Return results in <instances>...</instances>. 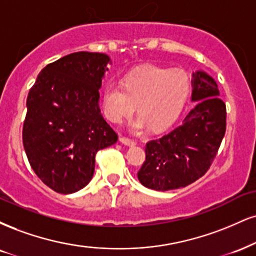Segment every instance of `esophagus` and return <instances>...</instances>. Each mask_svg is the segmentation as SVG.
<instances>
[{
    "mask_svg": "<svg viewBox=\"0 0 256 256\" xmlns=\"http://www.w3.org/2000/svg\"><path fill=\"white\" fill-rule=\"evenodd\" d=\"M119 140L122 142V144H125V146H136V140H130V138H126V137H120V138H119Z\"/></svg>",
    "mask_w": 256,
    "mask_h": 256,
    "instance_id": "34e87169",
    "label": "esophagus"
}]
</instances>
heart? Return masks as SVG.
Listing matches in <instances>:
<instances>
[{"label":"heart","instance_id":"1","mask_svg":"<svg viewBox=\"0 0 256 256\" xmlns=\"http://www.w3.org/2000/svg\"><path fill=\"white\" fill-rule=\"evenodd\" d=\"M190 82L186 72L180 69L142 68L128 74L124 83L110 82L102 92L104 116L113 122H122L134 113L138 116L131 122L134 131L152 126L161 130L174 122L190 94Z\"/></svg>","mask_w":256,"mask_h":256}]
</instances>
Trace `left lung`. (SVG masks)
<instances>
[{"instance_id":"1","label":"left lung","mask_w":256,"mask_h":256,"mask_svg":"<svg viewBox=\"0 0 256 256\" xmlns=\"http://www.w3.org/2000/svg\"><path fill=\"white\" fill-rule=\"evenodd\" d=\"M192 88V101L196 102L182 124L146 143V161L137 176L148 188L188 186L208 170L216 158L226 134V104L218 96L216 81L204 72H193Z\"/></svg>"}]
</instances>
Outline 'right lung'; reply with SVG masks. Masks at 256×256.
Returning <instances> with one entry per match:
<instances>
[{
    "instance_id": "add662e5",
    "label": "right lung",
    "mask_w": 256,
    "mask_h": 256,
    "mask_svg": "<svg viewBox=\"0 0 256 256\" xmlns=\"http://www.w3.org/2000/svg\"><path fill=\"white\" fill-rule=\"evenodd\" d=\"M110 62L98 52L70 54L48 64L30 89L24 148L36 176L54 192L87 186L96 152L118 140L98 107Z\"/></svg>"
}]
</instances>
